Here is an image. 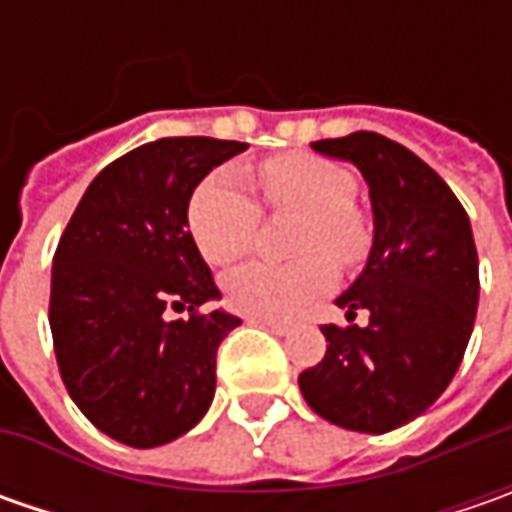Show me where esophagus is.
Returning a JSON list of instances; mask_svg holds the SVG:
<instances>
[{
	"label": "esophagus",
	"mask_w": 512,
	"mask_h": 512,
	"mask_svg": "<svg viewBox=\"0 0 512 512\" xmlns=\"http://www.w3.org/2000/svg\"><path fill=\"white\" fill-rule=\"evenodd\" d=\"M247 322H250V325L267 327V330H273V333H287V330H290L287 322H282V319H267V316H250Z\"/></svg>",
	"instance_id": "esophagus-1"
}]
</instances>
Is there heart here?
Here are the masks:
<instances>
[{
  "mask_svg": "<svg viewBox=\"0 0 512 512\" xmlns=\"http://www.w3.org/2000/svg\"><path fill=\"white\" fill-rule=\"evenodd\" d=\"M270 213H296L293 253L299 259L247 262L225 279L227 305L247 316L279 319L322 296L336 282V267L362 265L373 230L356 207V176L313 153H282L259 168ZM187 225L207 262L230 265L256 242L262 207L230 170L205 176L187 202Z\"/></svg>",
  "mask_w": 512,
  "mask_h": 512,
  "instance_id": "heart-1",
  "label": "heart"
}]
</instances>
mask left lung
<instances>
[{
	"label": "left lung",
	"mask_w": 512,
	"mask_h": 512,
	"mask_svg": "<svg viewBox=\"0 0 512 512\" xmlns=\"http://www.w3.org/2000/svg\"><path fill=\"white\" fill-rule=\"evenodd\" d=\"M313 150L362 170L376 236L362 276L336 299L350 325H322L325 356L299 373V387L327 422L387 433L453 382L476 322L479 253L456 193L404 145L359 130ZM359 309L362 328L352 325Z\"/></svg>",
	"instance_id": "obj_1"
}]
</instances>
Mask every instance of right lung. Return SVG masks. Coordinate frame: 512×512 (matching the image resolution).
I'll return each mask as SVG.
<instances>
[{"label":"right lung","mask_w":512,"mask_h":512,"mask_svg":"<svg viewBox=\"0 0 512 512\" xmlns=\"http://www.w3.org/2000/svg\"><path fill=\"white\" fill-rule=\"evenodd\" d=\"M245 148L168 136L130 150L90 182L56 245L48 319L62 382L90 424L128 447L179 439L213 402L216 350L242 322L202 310L219 287L187 202Z\"/></svg>","instance_id":"right-lung-1"}]
</instances>
